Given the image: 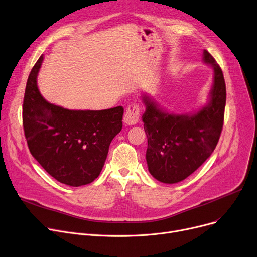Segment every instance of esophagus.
Segmentation results:
<instances>
[{"mask_svg":"<svg viewBox=\"0 0 257 257\" xmlns=\"http://www.w3.org/2000/svg\"><path fill=\"white\" fill-rule=\"evenodd\" d=\"M140 117V108L137 102H132L128 104L124 113L123 121L127 125H134L138 122Z\"/></svg>","mask_w":257,"mask_h":257,"instance_id":"obj_1","label":"esophagus"}]
</instances>
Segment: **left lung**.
<instances>
[{"mask_svg": "<svg viewBox=\"0 0 257 257\" xmlns=\"http://www.w3.org/2000/svg\"><path fill=\"white\" fill-rule=\"evenodd\" d=\"M203 61L214 69V84L208 103L198 112L168 113L154 99L142 97L148 171L161 183L182 182L200 167L218 144L224 121L226 86L221 67L207 51L203 52Z\"/></svg>", "mask_w": 257, "mask_h": 257, "instance_id": "obj_1", "label": "left lung"}]
</instances>
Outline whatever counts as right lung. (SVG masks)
I'll return each mask as SVG.
<instances>
[{
    "mask_svg": "<svg viewBox=\"0 0 257 257\" xmlns=\"http://www.w3.org/2000/svg\"><path fill=\"white\" fill-rule=\"evenodd\" d=\"M43 55L26 85L23 125L30 153L58 182L71 187L92 183L107 159L109 146L122 128L123 108L68 110L45 100L37 87Z\"/></svg>",
    "mask_w": 257,
    "mask_h": 257,
    "instance_id": "1",
    "label": "right lung"
}]
</instances>
